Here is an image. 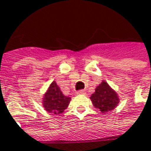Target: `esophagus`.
<instances>
[{
  "instance_id": "obj_1",
  "label": "esophagus",
  "mask_w": 151,
  "mask_h": 151,
  "mask_svg": "<svg viewBox=\"0 0 151 151\" xmlns=\"http://www.w3.org/2000/svg\"><path fill=\"white\" fill-rule=\"evenodd\" d=\"M77 94H78V95H84V94H85V91H84V90L78 91L77 92Z\"/></svg>"
}]
</instances>
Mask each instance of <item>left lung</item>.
<instances>
[{"mask_svg":"<svg viewBox=\"0 0 151 151\" xmlns=\"http://www.w3.org/2000/svg\"><path fill=\"white\" fill-rule=\"evenodd\" d=\"M90 99L94 107L102 114L114 109L120 102L118 93L104 80L96 87L95 92L91 96Z\"/></svg>","mask_w":151,"mask_h":151,"instance_id":"obj_1","label":"left lung"}]
</instances>
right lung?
Here are the masks:
<instances>
[{"label": "right lung", "mask_w": 151, "mask_h": 151, "mask_svg": "<svg viewBox=\"0 0 151 151\" xmlns=\"http://www.w3.org/2000/svg\"><path fill=\"white\" fill-rule=\"evenodd\" d=\"M70 102L71 97L62 93L55 81H53L49 84L48 90L42 98L43 109L49 113L55 114L63 113L67 109Z\"/></svg>", "instance_id": "1"}]
</instances>
